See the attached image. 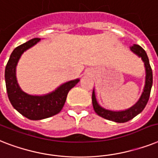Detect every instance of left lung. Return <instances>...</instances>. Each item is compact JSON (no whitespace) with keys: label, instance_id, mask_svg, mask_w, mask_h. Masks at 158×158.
<instances>
[{"label":"left lung","instance_id":"8db88e82","mask_svg":"<svg viewBox=\"0 0 158 158\" xmlns=\"http://www.w3.org/2000/svg\"><path fill=\"white\" fill-rule=\"evenodd\" d=\"M131 50L143 59V61L144 62L145 69H146L145 86L144 89H143V94L141 95L139 100L133 107H131V108L127 109V110L113 112V111L106 110L102 107H100L99 105V103H97L94 92L93 91V93H92V103H93V107H94L95 113L100 117L105 118V119L113 121V122H119V123L127 122L130 120L133 119L134 117L137 116L139 113H140L144 109L145 106H146L148 101L149 99L150 92H151L152 85V69H151V66H150L149 60H148V55L145 52V50L141 47L140 45H136V44L131 46Z\"/></svg>","mask_w":158,"mask_h":158}]
</instances>
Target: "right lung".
Listing matches in <instances>:
<instances>
[{"mask_svg": "<svg viewBox=\"0 0 158 158\" xmlns=\"http://www.w3.org/2000/svg\"><path fill=\"white\" fill-rule=\"evenodd\" d=\"M40 40V38H33L15 48L11 53L5 71L6 90L11 104L19 113L30 120L45 119L58 114L64 107L69 90L80 81L76 79L68 81L52 93L43 96L30 95L20 89L15 76L18 61L25 50Z\"/></svg>", "mask_w": 158, "mask_h": 158, "instance_id": "1", "label": "right lung"}]
</instances>
